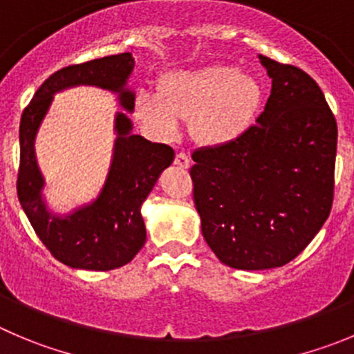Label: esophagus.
Returning <instances> with one entry per match:
<instances>
[{
    "mask_svg": "<svg viewBox=\"0 0 354 354\" xmlns=\"http://www.w3.org/2000/svg\"><path fill=\"white\" fill-rule=\"evenodd\" d=\"M174 164H176L178 167H181V169H188V167H190V158H188V155L185 153V151H180V153H176V157H174Z\"/></svg>",
    "mask_w": 354,
    "mask_h": 354,
    "instance_id": "obj_1",
    "label": "esophagus"
}]
</instances>
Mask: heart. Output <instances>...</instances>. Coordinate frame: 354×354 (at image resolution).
<instances>
[{
	"label": "heart",
	"mask_w": 354,
	"mask_h": 354,
	"mask_svg": "<svg viewBox=\"0 0 354 354\" xmlns=\"http://www.w3.org/2000/svg\"><path fill=\"white\" fill-rule=\"evenodd\" d=\"M160 92L141 91L134 99L138 122L160 138H173L181 120L207 147H225L252 127L262 85L250 71L230 64L178 69L160 78Z\"/></svg>",
	"instance_id": "obj_1"
}]
</instances>
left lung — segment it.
<instances>
[{
  "mask_svg": "<svg viewBox=\"0 0 354 354\" xmlns=\"http://www.w3.org/2000/svg\"><path fill=\"white\" fill-rule=\"evenodd\" d=\"M272 80L266 108L243 136L192 153L194 203L207 246L241 270L281 267L328 218L337 122L306 71L259 55Z\"/></svg>",
  "mask_w": 354,
  "mask_h": 354,
  "instance_id": "left-lung-1",
  "label": "left lung"
}]
</instances>
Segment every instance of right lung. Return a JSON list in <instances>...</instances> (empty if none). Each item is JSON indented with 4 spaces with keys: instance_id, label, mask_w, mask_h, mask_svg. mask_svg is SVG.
Listing matches in <instances>:
<instances>
[{
    "instance_id": "1",
    "label": "right lung",
    "mask_w": 354,
    "mask_h": 354,
    "mask_svg": "<svg viewBox=\"0 0 354 354\" xmlns=\"http://www.w3.org/2000/svg\"><path fill=\"white\" fill-rule=\"evenodd\" d=\"M134 69L131 52L62 68L43 82L21 118V169L17 194L24 213L48 252L73 269L111 270L131 262L147 241L141 204L158 176L174 160L173 148L132 134L127 113L115 115L111 164L94 201L66 214L48 209L43 197L45 178L35 153L36 134L54 95L78 85H92L117 94L125 111H134L136 94L127 87Z\"/></svg>"
}]
</instances>
